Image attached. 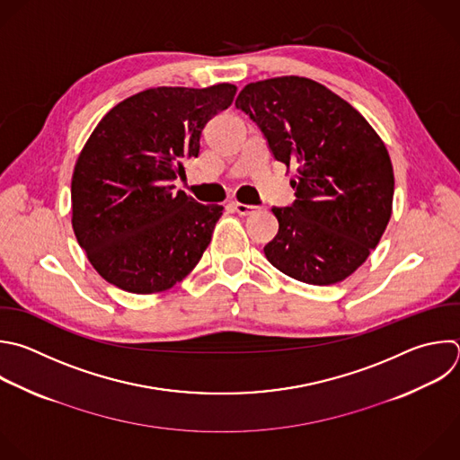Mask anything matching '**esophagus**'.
Instances as JSON below:
<instances>
[{
	"mask_svg": "<svg viewBox=\"0 0 460 460\" xmlns=\"http://www.w3.org/2000/svg\"><path fill=\"white\" fill-rule=\"evenodd\" d=\"M231 206H233V208H234V211H236L238 215H242V217L252 215V213L256 211V208H254V206H249V204H242V202H238V200H233V202H231Z\"/></svg>",
	"mask_w": 460,
	"mask_h": 460,
	"instance_id": "1",
	"label": "esophagus"
}]
</instances>
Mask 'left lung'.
<instances>
[{
  "mask_svg": "<svg viewBox=\"0 0 460 460\" xmlns=\"http://www.w3.org/2000/svg\"><path fill=\"white\" fill-rule=\"evenodd\" d=\"M234 104L260 126L274 159L296 168V202L272 208L279 229L263 247L267 260L303 283L343 281L392 217L394 168L383 138L352 104L307 77L251 83Z\"/></svg>",
  "mask_w": 460,
  "mask_h": 460,
  "instance_id": "left-lung-1",
  "label": "left lung"
}]
</instances>
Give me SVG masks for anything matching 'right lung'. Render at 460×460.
<instances>
[{
  "mask_svg": "<svg viewBox=\"0 0 460 460\" xmlns=\"http://www.w3.org/2000/svg\"><path fill=\"white\" fill-rule=\"evenodd\" d=\"M236 86H159L115 104L83 146L72 175V227L111 285L153 294L200 261L224 206L199 204L173 181L199 157L208 120Z\"/></svg>",
  "mask_w": 460,
  "mask_h": 460,
  "instance_id": "right-lung-1",
  "label": "right lung"
}]
</instances>
